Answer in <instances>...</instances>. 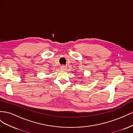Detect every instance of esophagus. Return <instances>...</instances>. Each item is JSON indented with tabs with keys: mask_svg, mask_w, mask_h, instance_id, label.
I'll return each instance as SVG.
<instances>
[{
	"mask_svg": "<svg viewBox=\"0 0 133 133\" xmlns=\"http://www.w3.org/2000/svg\"><path fill=\"white\" fill-rule=\"evenodd\" d=\"M61 69H62L63 70H65V69H66V66H61Z\"/></svg>",
	"mask_w": 133,
	"mask_h": 133,
	"instance_id": "esophagus-1",
	"label": "esophagus"
}]
</instances>
